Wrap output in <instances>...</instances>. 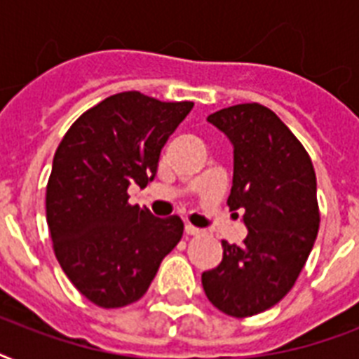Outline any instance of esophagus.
I'll list each match as a JSON object with an SVG mask.
<instances>
[{
  "label": "esophagus",
  "mask_w": 359,
  "mask_h": 359,
  "mask_svg": "<svg viewBox=\"0 0 359 359\" xmlns=\"http://www.w3.org/2000/svg\"><path fill=\"white\" fill-rule=\"evenodd\" d=\"M199 233H201V231L197 229V227H194V225H190V224H188L184 227V235L186 236H197V235H199Z\"/></svg>",
  "instance_id": "obj_1"
}]
</instances>
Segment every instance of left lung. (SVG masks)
Here are the masks:
<instances>
[{"mask_svg":"<svg viewBox=\"0 0 359 359\" xmlns=\"http://www.w3.org/2000/svg\"><path fill=\"white\" fill-rule=\"evenodd\" d=\"M207 121L233 143L227 205L244 212L248 236L240 245L222 242L224 259L201 283L219 311L253 317L292 289L311 253L320 224L317 177L304 145L266 106L236 104Z\"/></svg>","mask_w":359,"mask_h":359,"instance_id":"1","label":"left lung"}]
</instances>
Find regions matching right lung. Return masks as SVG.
<instances>
[{
    "label": "right lung",
    "mask_w": 359,
    "mask_h": 359,
    "mask_svg": "<svg viewBox=\"0 0 359 359\" xmlns=\"http://www.w3.org/2000/svg\"><path fill=\"white\" fill-rule=\"evenodd\" d=\"M194 102L117 93L87 109L59 143L46 186V219L59 264L95 306L114 309L145 294L182 238L179 216L154 218L128 203L145 188L165 141Z\"/></svg>",
    "instance_id": "1"
}]
</instances>
